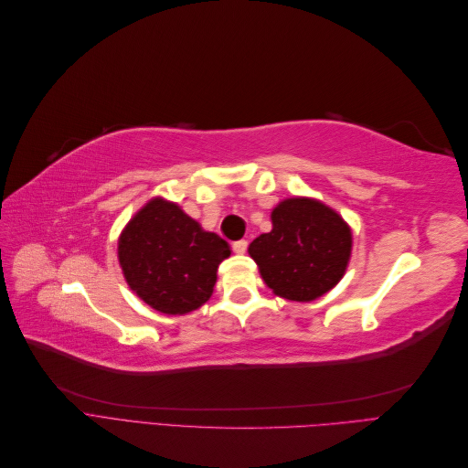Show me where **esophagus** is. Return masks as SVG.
I'll return each mask as SVG.
<instances>
[{
    "label": "esophagus",
    "mask_w": 468,
    "mask_h": 468,
    "mask_svg": "<svg viewBox=\"0 0 468 468\" xmlns=\"http://www.w3.org/2000/svg\"><path fill=\"white\" fill-rule=\"evenodd\" d=\"M234 253H244L248 250V239H238V242L232 244Z\"/></svg>",
    "instance_id": "1"
}]
</instances>
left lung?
Segmentation results:
<instances>
[{"instance_id":"obj_1","label":"left lung","mask_w":468,"mask_h":468,"mask_svg":"<svg viewBox=\"0 0 468 468\" xmlns=\"http://www.w3.org/2000/svg\"><path fill=\"white\" fill-rule=\"evenodd\" d=\"M271 222V232L248 248L265 285L296 303L316 301L334 289L351 256L346 220L320 201L292 197L273 208Z\"/></svg>"}]
</instances>
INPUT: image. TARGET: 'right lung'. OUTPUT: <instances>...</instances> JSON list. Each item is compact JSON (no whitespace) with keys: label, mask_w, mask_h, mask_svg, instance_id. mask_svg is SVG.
<instances>
[{"label":"right lung","mask_w":468,"mask_h":468,"mask_svg":"<svg viewBox=\"0 0 468 468\" xmlns=\"http://www.w3.org/2000/svg\"><path fill=\"white\" fill-rule=\"evenodd\" d=\"M230 246L162 197L148 201L119 238V263L129 287L162 314L203 306Z\"/></svg>","instance_id":"right-lung-1"}]
</instances>
